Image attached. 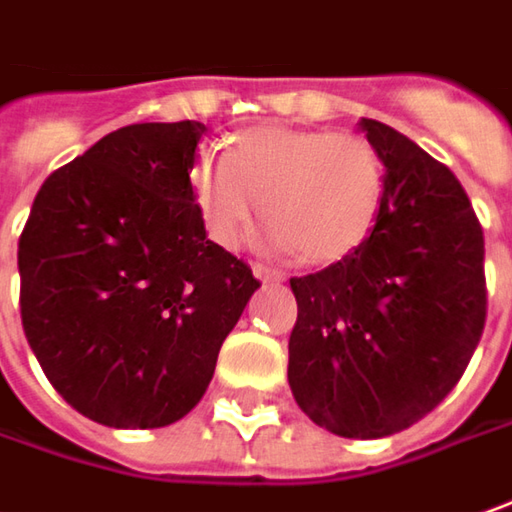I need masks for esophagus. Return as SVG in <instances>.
Returning a JSON list of instances; mask_svg holds the SVG:
<instances>
[{
    "mask_svg": "<svg viewBox=\"0 0 512 512\" xmlns=\"http://www.w3.org/2000/svg\"><path fill=\"white\" fill-rule=\"evenodd\" d=\"M253 276L259 281H264V284H279V281H284V276H281L279 270H267L262 264H253Z\"/></svg>",
    "mask_w": 512,
    "mask_h": 512,
    "instance_id": "esophagus-1",
    "label": "esophagus"
}]
</instances>
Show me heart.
<instances>
[{
  "label": "heart",
  "mask_w": 512,
  "mask_h": 512,
  "mask_svg": "<svg viewBox=\"0 0 512 512\" xmlns=\"http://www.w3.org/2000/svg\"><path fill=\"white\" fill-rule=\"evenodd\" d=\"M208 239L233 248L259 214L264 248L335 264L375 231L383 205V163L369 140L327 129L253 126L231 154L202 149L188 171Z\"/></svg>",
  "instance_id": "heart-1"
}]
</instances>
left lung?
Wrapping results in <instances>:
<instances>
[{
	"label": "left lung",
	"mask_w": 512,
	"mask_h": 512,
	"mask_svg": "<svg viewBox=\"0 0 512 512\" xmlns=\"http://www.w3.org/2000/svg\"><path fill=\"white\" fill-rule=\"evenodd\" d=\"M358 129L383 163L380 216L352 256L290 279L287 380L315 425L380 440L423 420L465 372L488 315L485 236L448 168L380 120Z\"/></svg>",
	"instance_id": "8db88e82"
}]
</instances>
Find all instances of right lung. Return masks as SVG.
<instances>
[{"label": "right lung", "instance_id": "obj_1", "mask_svg": "<svg viewBox=\"0 0 512 512\" xmlns=\"http://www.w3.org/2000/svg\"><path fill=\"white\" fill-rule=\"evenodd\" d=\"M202 135L197 120L109 132L44 180L19 239L27 344L109 428L183 420L259 290L202 228L188 185Z\"/></svg>", "mask_w": 512, "mask_h": 512}]
</instances>
